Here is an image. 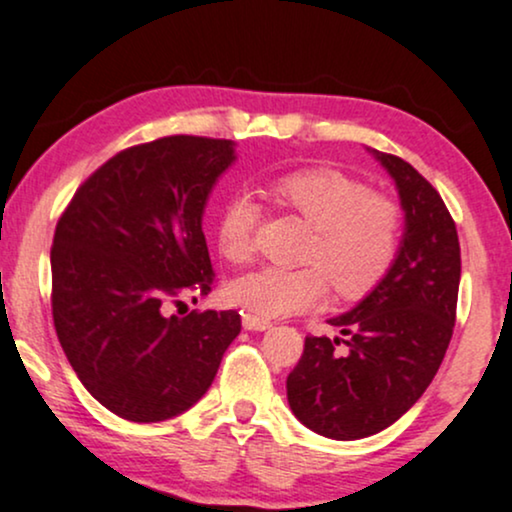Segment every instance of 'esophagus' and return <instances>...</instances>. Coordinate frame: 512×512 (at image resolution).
<instances>
[{
	"instance_id": "1",
	"label": "esophagus",
	"mask_w": 512,
	"mask_h": 512,
	"mask_svg": "<svg viewBox=\"0 0 512 512\" xmlns=\"http://www.w3.org/2000/svg\"><path fill=\"white\" fill-rule=\"evenodd\" d=\"M242 323L246 330H268L270 328V321L268 318H261L256 314H244L242 316Z\"/></svg>"
}]
</instances>
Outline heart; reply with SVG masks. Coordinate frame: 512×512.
Returning <instances> with one entry per match:
<instances>
[{
	"instance_id": "obj_1",
	"label": "heart",
	"mask_w": 512,
	"mask_h": 512,
	"mask_svg": "<svg viewBox=\"0 0 512 512\" xmlns=\"http://www.w3.org/2000/svg\"><path fill=\"white\" fill-rule=\"evenodd\" d=\"M270 196L314 227L304 261L314 266H263L227 282V299L261 318L302 314L326 299L328 280L342 299H362L386 280L402 244L400 203L362 179L330 167H302L270 182ZM261 208L232 194L215 222V244L230 263L254 254Z\"/></svg>"
}]
</instances>
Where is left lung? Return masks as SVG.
<instances>
[{
	"label": "left lung",
	"mask_w": 512,
	"mask_h": 512,
	"mask_svg": "<svg viewBox=\"0 0 512 512\" xmlns=\"http://www.w3.org/2000/svg\"><path fill=\"white\" fill-rule=\"evenodd\" d=\"M405 208L398 258L362 304L330 326L347 340L306 335L287 376L294 417L316 434L357 441L378 434L422 398L453 338L460 290V242L438 191L410 162L376 153Z\"/></svg>",
	"instance_id": "8db88e82"
}]
</instances>
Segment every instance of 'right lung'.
<instances>
[{
  "label": "right lung",
  "mask_w": 512,
  "mask_h": 512,
  "mask_svg": "<svg viewBox=\"0 0 512 512\" xmlns=\"http://www.w3.org/2000/svg\"><path fill=\"white\" fill-rule=\"evenodd\" d=\"M232 160L225 138L138 143L90 174L59 215L54 330L88 393L117 417L150 424L189 410L242 330L237 311L165 314L213 287L201 218Z\"/></svg>",
  "instance_id": "add662e5"
}]
</instances>
